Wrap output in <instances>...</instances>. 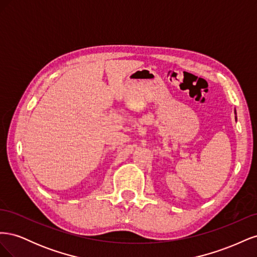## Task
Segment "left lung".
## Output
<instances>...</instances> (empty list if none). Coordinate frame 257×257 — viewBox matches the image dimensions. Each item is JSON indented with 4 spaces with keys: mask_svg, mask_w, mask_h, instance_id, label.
<instances>
[{
    "mask_svg": "<svg viewBox=\"0 0 257 257\" xmlns=\"http://www.w3.org/2000/svg\"><path fill=\"white\" fill-rule=\"evenodd\" d=\"M235 113H236V110H235ZM236 120H237V116H236Z\"/></svg>",
    "mask_w": 257,
    "mask_h": 257,
    "instance_id": "obj_1",
    "label": "left lung"
}]
</instances>
